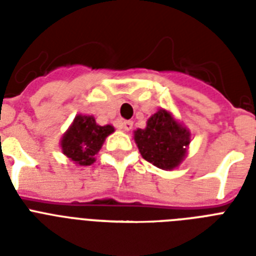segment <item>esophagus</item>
<instances>
[{"instance_id": "34e87169", "label": "esophagus", "mask_w": 256, "mask_h": 256, "mask_svg": "<svg viewBox=\"0 0 256 256\" xmlns=\"http://www.w3.org/2000/svg\"><path fill=\"white\" fill-rule=\"evenodd\" d=\"M120 128L124 130V132H130L132 128V122L130 120H122L120 124Z\"/></svg>"}]
</instances>
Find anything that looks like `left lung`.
Masks as SVG:
<instances>
[{"mask_svg":"<svg viewBox=\"0 0 256 256\" xmlns=\"http://www.w3.org/2000/svg\"><path fill=\"white\" fill-rule=\"evenodd\" d=\"M190 138V132L164 108L148 118L146 128L134 132L140 156L162 170H172L182 164Z\"/></svg>","mask_w":256,"mask_h":256,"instance_id":"obj_1","label":"left lung"}]
</instances>
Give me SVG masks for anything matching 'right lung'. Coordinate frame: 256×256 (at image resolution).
<instances>
[{
    "mask_svg": "<svg viewBox=\"0 0 256 256\" xmlns=\"http://www.w3.org/2000/svg\"><path fill=\"white\" fill-rule=\"evenodd\" d=\"M114 132L112 124L100 126L92 116L78 114L61 140L62 152L74 164L90 166L96 160L106 136Z\"/></svg>",
    "mask_w": 256,
    "mask_h": 256,
    "instance_id": "right-lung-1",
    "label": "right lung"
}]
</instances>
